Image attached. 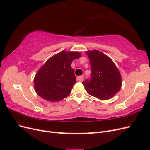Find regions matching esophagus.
I'll list each match as a JSON object with an SVG mask.
<instances>
[{"label":"esophagus","instance_id":"1","mask_svg":"<svg viewBox=\"0 0 150 150\" xmlns=\"http://www.w3.org/2000/svg\"><path fill=\"white\" fill-rule=\"evenodd\" d=\"M76 79H77V81H79V82H82L84 79V76H80L77 77Z\"/></svg>","mask_w":150,"mask_h":150}]
</instances>
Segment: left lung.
Masks as SVG:
<instances>
[{
  "label": "left lung",
  "mask_w": 150,
  "mask_h": 150,
  "mask_svg": "<svg viewBox=\"0 0 150 150\" xmlns=\"http://www.w3.org/2000/svg\"><path fill=\"white\" fill-rule=\"evenodd\" d=\"M91 64V78L83 82L89 94L101 100L112 98L121 88L120 72L111 59L97 51L86 52Z\"/></svg>",
  "instance_id": "obj_1"
}]
</instances>
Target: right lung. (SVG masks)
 <instances>
[{
	"label": "right lung",
	"mask_w": 150,
	"mask_h": 150,
	"mask_svg": "<svg viewBox=\"0 0 150 150\" xmlns=\"http://www.w3.org/2000/svg\"><path fill=\"white\" fill-rule=\"evenodd\" d=\"M81 55L79 52L62 51L50 57L35 74L34 84L36 93L51 102L59 101L69 96L76 83L71 64Z\"/></svg>",
	"instance_id": "1"
}]
</instances>
